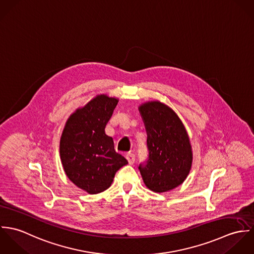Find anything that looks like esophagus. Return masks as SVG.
<instances>
[{
    "mask_svg": "<svg viewBox=\"0 0 254 254\" xmlns=\"http://www.w3.org/2000/svg\"><path fill=\"white\" fill-rule=\"evenodd\" d=\"M126 159L128 160L129 164H133L135 161V154L132 152H128L126 153Z\"/></svg>",
    "mask_w": 254,
    "mask_h": 254,
    "instance_id": "1",
    "label": "esophagus"
}]
</instances>
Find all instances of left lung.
<instances>
[{"label":"left lung","instance_id":"8db88e82","mask_svg":"<svg viewBox=\"0 0 254 254\" xmlns=\"http://www.w3.org/2000/svg\"><path fill=\"white\" fill-rule=\"evenodd\" d=\"M147 135L149 151L145 165L139 169L147 189L154 192L171 190L188 177L192 150L188 132L177 113L159 101L139 107Z\"/></svg>","mask_w":254,"mask_h":254}]
</instances>
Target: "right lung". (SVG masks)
I'll list each match as a JSON object with an SVG mask.
<instances>
[{"mask_svg": "<svg viewBox=\"0 0 254 254\" xmlns=\"http://www.w3.org/2000/svg\"><path fill=\"white\" fill-rule=\"evenodd\" d=\"M117 104L114 97L97 95L68 117L61 137L60 154L66 176L90 194L108 190L115 173L128 164L105 132Z\"/></svg>", "mask_w": 254, "mask_h": 254, "instance_id": "1", "label": "right lung"}]
</instances>
